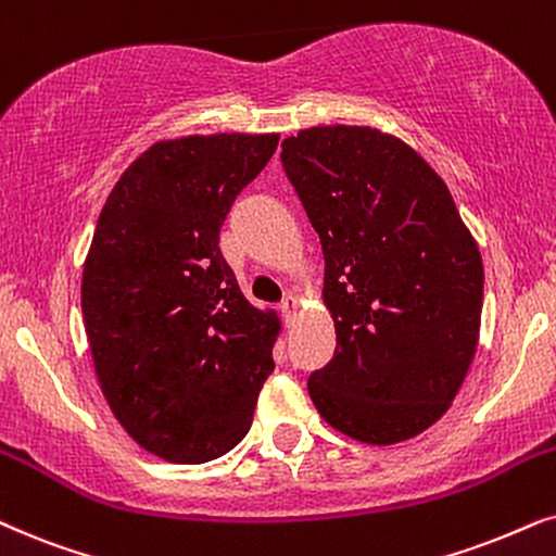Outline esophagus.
Here are the masks:
<instances>
[{
	"label": "esophagus",
	"mask_w": 556,
	"mask_h": 556,
	"mask_svg": "<svg viewBox=\"0 0 556 556\" xmlns=\"http://www.w3.org/2000/svg\"><path fill=\"white\" fill-rule=\"evenodd\" d=\"M299 308H301V299L299 295H293V293H288L283 301H280V312H283V316H286V321H291L295 314H299Z\"/></svg>",
	"instance_id": "34e87169"
}]
</instances>
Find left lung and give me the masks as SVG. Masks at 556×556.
I'll return each mask as SVG.
<instances>
[{
	"mask_svg": "<svg viewBox=\"0 0 556 556\" xmlns=\"http://www.w3.org/2000/svg\"><path fill=\"white\" fill-rule=\"evenodd\" d=\"M280 161L321 240L337 331L308 395L357 442H406L450 410L478 352V242L442 176L383 129H299Z\"/></svg>",
	"mask_w": 556,
	"mask_h": 556,
	"instance_id": "left-lung-1",
	"label": "left lung"
}]
</instances>
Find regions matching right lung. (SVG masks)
Listing matches in <instances>:
<instances>
[{
	"label": "right lung",
	"mask_w": 556,
	"mask_h": 556,
	"mask_svg": "<svg viewBox=\"0 0 556 556\" xmlns=\"http://www.w3.org/2000/svg\"><path fill=\"white\" fill-rule=\"evenodd\" d=\"M278 140H157L99 212L81 278L93 370L114 419L165 463L201 465L232 450L273 372L280 319L244 299L219 229Z\"/></svg>",
	"instance_id": "add662e5"
}]
</instances>
